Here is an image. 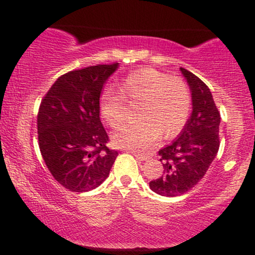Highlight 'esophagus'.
I'll use <instances>...</instances> for the list:
<instances>
[{
  "label": "esophagus",
  "mask_w": 255,
  "mask_h": 255,
  "mask_svg": "<svg viewBox=\"0 0 255 255\" xmlns=\"http://www.w3.org/2000/svg\"><path fill=\"white\" fill-rule=\"evenodd\" d=\"M131 153H133V156L135 157V158H137V159L139 160H147L148 157L147 154H141V153H136V152H131Z\"/></svg>",
  "instance_id": "esophagus-1"
}]
</instances>
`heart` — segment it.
Instances as JSON below:
<instances>
[{
  "label": "heart",
  "mask_w": 255,
  "mask_h": 255,
  "mask_svg": "<svg viewBox=\"0 0 255 255\" xmlns=\"http://www.w3.org/2000/svg\"><path fill=\"white\" fill-rule=\"evenodd\" d=\"M119 93L105 90L99 97V114L110 127L127 119L128 108H135L137 120L122 126L111 135L118 147L142 152L156 144L160 133L170 137L183 128L191 111V92L182 79L152 68L137 69L120 84Z\"/></svg>",
  "instance_id": "obj_1"
}]
</instances>
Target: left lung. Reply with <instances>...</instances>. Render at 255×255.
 Instances as JSON below:
<instances>
[{
  "label": "left lung",
  "instance_id": "obj_1",
  "mask_svg": "<svg viewBox=\"0 0 255 255\" xmlns=\"http://www.w3.org/2000/svg\"><path fill=\"white\" fill-rule=\"evenodd\" d=\"M180 69L191 89L193 111L177 139L158 151L164 174L151 181L150 188L163 197H177L192 189L209 170L219 148L221 114L211 91L197 75Z\"/></svg>",
  "mask_w": 255,
  "mask_h": 255
}]
</instances>
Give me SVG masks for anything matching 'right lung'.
Listing matches in <instances>:
<instances>
[{
	"label": "right lung",
	"mask_w": 255,
	"mask_h": 255,
	"mask_svg": "<svg viewBox=\"0 0 255 255\" xmlns=\"http://www.w3.org/2000/svg\"><path fill=\"white\" fill-rule=\"evenodd\" d=\"M119 63L61 75L44 96L37 116L38 144L49 171L72 192H89L109 176L119 152L110 150L99 97Z\"/></svg>",
	"instance_id": "obj_1"
}]
</instances>
